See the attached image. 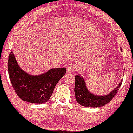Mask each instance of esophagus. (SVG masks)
I'll return each instance as SVG.
<instances>
[{"mask_svg": "<svg viewBox=\"0 0 133 133\" xmlns=\"http://www.w3.org/2000/svg\"><path fill=\"white\" fill-rule=\"evenodd\" d=\"M74 71H75V68L73 66H71V65H69L66 68V72L68 74H71Z\"/></svg>", "mask_w": 133, "mask_h": 133, "instance_id": "esophagus-1", "label": "esophagus"}]
</instances>
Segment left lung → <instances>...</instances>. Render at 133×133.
<instances>
[{"label": "left lung", "mask_w": 133, "mask_h": 133, "mask_svg": "<svg viewBox=\"0 0 133 133\" xmlns=\"http://www.w3.org/2000/svg\"><path fill=\"white\" fill-rule=\"evenodd\" d=\"M122 50V49H121ZM75 84L74 91L75 99L79 105L85 107L97 108L103 107L111 101L115 97L119 89L121 87L122 81L118 84V86L115 88L111 93L105 96H97L93 95L88 90L84 79L80 75L75 76Z\"/></svg>", "instance_id": "obj_1"}]
</instances>
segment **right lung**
Segmentation results:
<instances>
[{
	"label": "right lung",
	"instance_id": "add662e5",
	"mask_svg": "<svg viewBox=\"0 0 133 133\" xmlns=\"http://www.w3.org/2000/svg\"><path fill=\"white\" fill-rule=\"evenodd\" d=\"M8 73L12 87L22 101L44 103L52 95L56 84L66 73V68H53L38 75H31L22 70L11 51L8 59Z\"/></svg>",
	"mask_w": 133,
	"mask_h": 133
}]
</instances>
